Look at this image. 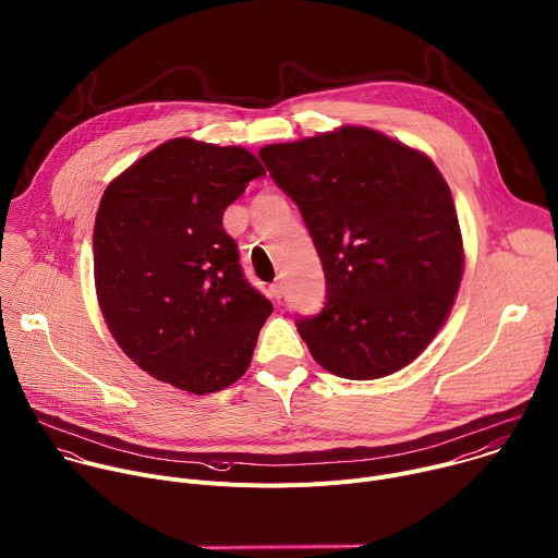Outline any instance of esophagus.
Here are the masks:
<instances>
[{"instance_id":"obj_1","label":"esophagus","mask_w":558,"mask_h":558,"mask_svg":"<svg viewBox=\"0 0 558 558\" xmlns=\"http://www.w3.org/2000/svg\"><path fill=\"white\" fill-rule=\"evenodd\" d=\"M270 294H272V299H281V296H283V283H281V281H275V283L270 286Z\"/></svg>"}]
</instances>
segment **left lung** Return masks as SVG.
<instances>
[{
  "label": "left lung",
  "mask_w": 558,
  "mask_h": 558,
  "mask_svg": "<svg viewBox=\"0 0 558 558\" xmlns=\"http://www.w3.org/2000/svg\"><path fill=\"white\" fill-rule=\"evenodd\" d=\"M296 202L327 299L296 329L333 376L374 380L413 363L447 323L464 275L451 189L433 160L383 132L343 125L259 151Z\"/></svg>",
  "instance_id": "8db88e82"
}]
</instances>
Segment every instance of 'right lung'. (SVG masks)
<instances>
[{"mask_svg": "<svg viewBox=\"0 0 558 558\" xmlns=\"http://www.w3.org/2000/svg\"><path fill=\"white\" fill-rule=\"evenodd\" d=\"M264 173L244 147L171 138L107 184L96 299L119 348L156 380L204 396L251 367L272 303L244 279L221 217Z\"/></svg>", "mask_w": 558, "mask_h": 558, "instance_id": "add662e5", "label": "right lung"}]
</instances>
